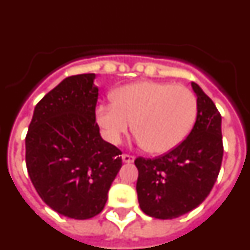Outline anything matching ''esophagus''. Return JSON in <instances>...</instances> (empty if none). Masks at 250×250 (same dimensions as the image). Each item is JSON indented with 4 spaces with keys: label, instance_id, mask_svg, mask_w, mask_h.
<instances>
[{
    "label": "esophagus",
    "instance_id": "34e87169",
    "mask_svg": "<svg viewBox=\"0 0 250 250\" xmlns=\"http://www.w3.org/2000/svg\"><path fill=\"white\" fill-rule=\"evenodd\" d=\"M121 158H123L124 163H134V160H135L134 155H130V154H124Z\"/></svg>",
    "mask_w": 250,
    "mask_h": 250
}]
</instances>
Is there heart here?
I'll list each match as a JSON object with an SVG mask.
<instances>
[{
  "label": "heart",
  "instance_id": "heart-1",
  "mask_svg": "<svg viewBox=\"0 0 250 250\" xmlns=\"http://www.w3.org/2000/svg\"><path fill=\"white\" fill-rule=\"evenodd\" d=\"M111 104L96 107V121L106 139L119 144L132 129L150 152L175 149L191 131L198 112L194 92L182 85L139 81L112 92Z\"/></svg>",
  "mask_w": 250,
  "mask_h": 250
}]
</instances>
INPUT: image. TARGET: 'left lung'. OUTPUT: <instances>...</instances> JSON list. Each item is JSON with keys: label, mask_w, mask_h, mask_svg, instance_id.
Instances as JSON below:
<instances>
[{"label": "left lung", "mask_w": 250, "mask_h": 250, "mask_svg": "<svg viewBox=\"0 0 250 250\" xmlns=\"http://www.w3.org/2000/svg\"><path fill=\"white\" fill-rule=\"evenodd\" d=\"M198 112L182 144L155 159L138 158L135 165L140 209L156 219H174L205 200L219 175L223 160L222 116L198 83Z\"/></svg>", "instance_id": "8db88e82"}]
</instances>
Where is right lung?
Returning <instances> with one entry per match:
<instances>
[{"mask_svg": "<svg viewBox=\"0 0 250 250\" xmlns=\"http://www.w3.org/2000/svg\"><path fill=\"white\" fill-rule=\"evenodd\" d=\"M95 74L66 77L35 107L26 135V167L41 199L72 219L104 209L121 165V151L96 124Z\"/></svg>", "mask_w": 250, "mask_h": 250, "instance_id": "obj_1", "label": "right lung"}]
</instances>
